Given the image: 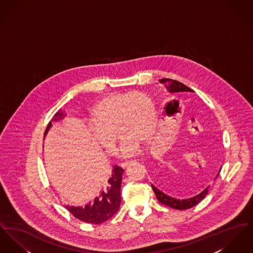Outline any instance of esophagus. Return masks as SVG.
Here are the masks:
<instances>
[{"mask_svg":"<svg viewBox=\"0 0 253 253\" xmlns=\"http://www.w3.org/2000/svg\"><path fill=\"white\" fill-rule=\"evenodd\" d=\"M130 163H131V162H129V161H128V162H124V163L121 164V167L123 169H125L126 167H128V165H129Z\"/></svg>","mask_w":253,"mask_h":253,"instance_id":"obj_1","label":"esophagus"}]
</instances>
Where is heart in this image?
<instances>
[{
    "label": "heart",
    "mask_w": 253,
    "mask_h": 253,
    "mask_svg": "<svg viewBox=\"0 0 253 253\" xmlns=\"http://www.w3.org/2000/svg\"><path fill=\"white\" fill-rule=\"evenodd\" d=\"M88 131L92 139L106 153L113 154L116 134L121 137L120 155L123 158L138 154L141 139H147L156 125L152 99L141 92L115 93L102 98L93 110Z\"/></svg>",
    "instance_id": "b5f03b06"
}]
</instances>
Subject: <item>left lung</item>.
Masks as SVG:
<instances>
[{"mask_svg":"<svg viewBox=\"0 0 253 253\" xmlns=\"http://www.w3.org/2000/svg\"><path fill=\"white\" fill-rule=\"evenodd\" d=\"M159 83H160V84L164 86L165 90L170 95H175V94H178V93H185V92L186 93L187 92L188 93H194V91L192 90L191 88H189L188 86L181 84L177 81L171 80V79H161V80H159ZM220 171H221V168L219 169L215 177L213 178V181L216 180L217 176L219 175ZM211 186V184H209L201 193L194 195L193 197L186 198V199H177V198H174L172 196H169L168 194L161 192L159 189H157L155 185L152 184V188H153L154 193H156V195H157V200L160 203L166 205L169 208H172V209H175V210H188V209L193 208L195 205L200 203L209 193V190H210Z\"/></svg>","mask_w":253,"mask_h":253,"instance_id":"left-lung-1","label":"left lung"}]
</instances>
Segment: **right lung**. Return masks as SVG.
Segmentation results:
<instances>
[{
    "mask_svg": "<svg viewBox=\"0 0 253 253\" xmlns=\"http://www.w3.org/2000/svg\"><path fill=\"white\" fill-rule=\"evenodd\" d=\"M66 117L65 111L59 110L49 122L44 135L47 134L52 122L62 120ZM124 170L120 166L115 165L111 175L100 189L99 194L95 199L85 206L65 205V208L79 220L89 224H101L114 216L120 210L121 202V182Z\"/></svg>",
    "mask_w": 253,
    "mask_h": 253,
    "instance_id": "obj_1",
    "label": "right lung"
}]
</instances>
